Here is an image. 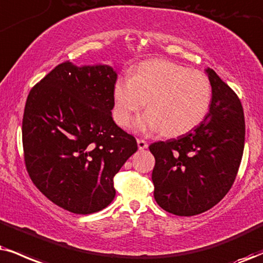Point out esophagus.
I'll return each mask as SVG.
<instances>
[{"mask_svg": "<svg viewBox=\"0 0 263 263\" xmlns=\"http://www.w3.org/2000/svg\"><path fill=\"white\" fill-rule=\"evenodd\" d=\"M138 147L139 150H145V148H147V142L145 140H142V139H138Z\"/></svg>", "mask_w": 263, "mask_h": 263, "instance_id": "esophagus-1", "label": "esophagus"}]
</instances>
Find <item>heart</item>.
I'll use <instances>...</instances> for the list:
<instances>
[{
	"instance_id": "1",
	"label": "heart",
	"mask_w": 263,
	"mask_h": 263,
	"mask_svg": "<svg viewBox=\"0 0 263 263\" xmlns=\"http://www.w3.org/2000/svg\"><path fill=\"white\" fill-rule=\"evenodd\" d=\"M211 101L212 87L205 74L171 61L151 60L139 64L132 78L116 80L113 117L126 126L146 102L148 111L135 121V130L179 137L205 119Z\"/></svg>"
}]
</instances>
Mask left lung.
<instances>
[{
    "mask_svg": "<svg viewBox=\"0 0 263 263\" xmlns=\"http://www.w3.org/2000/svg\"><path fill=\"white\" fill-rule=\"evenodd\" d=\"M210 111L187 134L150 145L158 206L177 216H195L212 209L234 183L245 142L244 111L235 92L211 68Z\"/></svg>",
    "mask_w": 263,
    "mask_h": 263,
    "instance_id": "obj_1",
    "label": "left lung"
}]
</instances>
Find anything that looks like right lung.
Wrapping results in <instances>:
<instances>
[{"label": "right lung", "mask_w": 263, "mask_h": 263, "mask_svg": "<svg viewBox=\"0 0 263 263\" xmlns=\"http://www.w3.org/2000/svg\"><path fill=\"white\" fill-rule=\"evenodd\" d=\"M117 72L103 63L58 64L29 92L23 147L29 176L57 206L101 211L116 196L113 177L138 150L112 118Z\"/></svg>", "instance_id": "add662e5"}]
</instances>
